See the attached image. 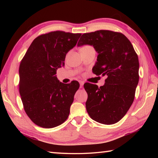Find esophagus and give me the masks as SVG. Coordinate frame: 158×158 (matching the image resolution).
Masks as SVG:
<instances>
[{"mask_svg":"<svg viewBox=\"0 0 158 158\" xmlns=\"http://www.w3.org/2000/svg\"><path fill=\"white\" fill-rule=\"evenodd\" d=\"M79 83H80V88H83V86H84V82L81 81Z\"/></svg>","mask_w":158,"mask_h":158,"instance_id":"34e87169","label":"esophagus"}]
</instances>
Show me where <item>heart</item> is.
<instances>
[{"label":"heart","mask_w":158,"mask_h":158,"mask_svg":"<svg viewBox=\"0 0 158 158\" xmlns=\"http://www.w3.org/2000/svg\"><path fill=\"white\" fill-rule=\"evenodd\" d=\"M85 47H86V46H85Z\"/></svg>","instance_id":"1"}]
</instances>
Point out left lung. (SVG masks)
<instances>
[{"label":"left lung","instance_id":"8db88e82","mask_svg":"<svg viewBox=\"0 0 158 158\" xmlns=\"http://www.w3.org/2000/svg\"><path fill=\"white\" fill-rule=\"evenodd\" d=\"M90 45L98 53L93 68L96 75L107 76L103 85L84 84L85 107L93 120L111 125L118 122L132 105L139 83L138 56L123 34L100 30L82 35L78 47Z\"/></svg>","mask_w":158,"mask_h":158}]
</instances>
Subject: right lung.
<instances>
[{
	"mask_svg": "<svg viewBox=\"0 0 158 158\" xmlns=\"http://www.w3.org/2000/svg\"><path fill=\"white\" fill-rule=\"evenodd\" d=\"M81 33L53 31L34 40L19 66V93L26 114L44 128L58 126L69 114L78 81L65 84L57 79L66 54L76 46Z\"/></svg>",
	"mask_w": 158,
	"mask_h": 158,
	"instance_id": "1",
	"label": "right lung"
}]
</instances>
